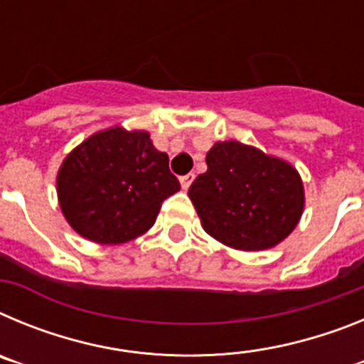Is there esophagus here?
<instances>
[{
    "label": "esophagus",
    "mask_w": 364,
    "mask_h": 364,
    "mask_svg": "<svg viewBox=\"0 0 364 364\" xmlns=\"http://www.w3.org/2000/svg\"><path fill=\"white\" fill-rule=\"evenodd\" d=\"M193 180H195V175H193V173L180 176V186H182V189H189V186H191Z\"/></svg>",
    "instance_id": "34e87169"
}]
</instances>
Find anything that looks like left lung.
Instances as JSON below:
<instances>
[{"label": "left lung", "mask_w": 364, "mask_h": 364, "mask_svg": "<svg viewBox=\"0 0 364 364\" xmlns=\"http://www.w3.org/2000/svg\"><path fill=\"white\" fill-rule=\"evenodd\" d=\"M205 164L188 191L205 233L233 250L262 252L295 230L304 186L290 162L228 140L208 151Z\"/></svg>", "instance_id": "obj_1"}]
</instances>
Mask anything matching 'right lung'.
<instances>
[{"label":"right lung","instance_id":"obj_1","mask_svg":"<svg viewBox=\"0 0 364 364\" xmlns=\"http://www.w3.org/2000/svg\"><path fill=\"white\" fill-rule=\"evenodd\" d=\"M178 189L169 156L153 146L149 133L122 125L85 138L56 176L63 217L96 244H124L149 231L162 202Z\"/></svg>","mask_w":364,"mask_h":364}]
</instances>
